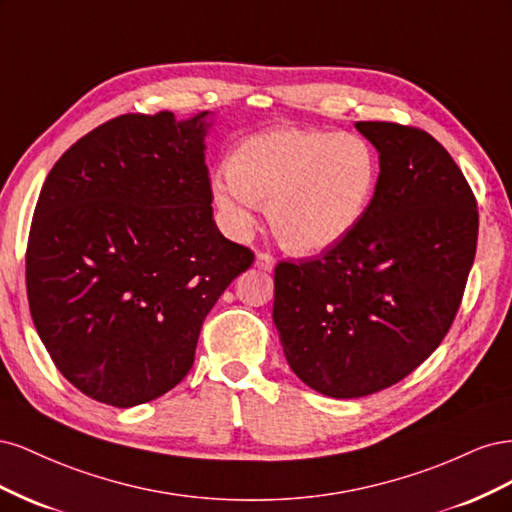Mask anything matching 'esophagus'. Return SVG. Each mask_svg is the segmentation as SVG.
<instances>
[{
	"mask_svg": "<svg viewBox=\"0 0 512 512\" xmlns=\"http://www.w3.org/2000/svg\"><path fill=\"white\" fill-rule=\"evenodd\" d=\"M256 267L262 269V271H273L275 258H273L271 254H267V252H260V254L256 256Z\"/></svg>",
	"mask_w": 512,
	"mask_h": 512,
	"instance_id": "esophagus-1",
	"label": "esophagus"
}]
</instances>
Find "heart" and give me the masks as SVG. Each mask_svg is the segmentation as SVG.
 I'll return each instance as SVG.
<instances>
[{"mask_svg":"<svg viewBox=\"0 0 512 512\" xmlns=\"http://www.w3.org/2000/svg\"><path fill=\"white\" fill-rule=\"evenodd\" d=\"M378 158L363 136L316 128H271L247 136L230 168L211 181L230 232L243 235L260 203L288 250L320 254L346 239L376 192Z\"/></svg>","mask_w":512,"mask_h":512,"instance_id":"obj_1","label":"heart"}]
</instances>
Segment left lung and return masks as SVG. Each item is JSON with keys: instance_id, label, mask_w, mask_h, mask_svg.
Instances as JSON below:
<instances>
[{"instance_id": "obj_1", "label": "left lung", "mask_w": 512, "mask_h": 512, "mask_svg": "<svg viewBox=\"0 0 512 512\" xmlns=\"http://www.w3.org/2000/svg\"><path fill=\"white\" fill-rule=\"evenodd\" d=\"M354 126L380 153L365 215L318 258L275 267L286 361L335 399L389 389L440 346L478 237L472 188L436 138L391 121Z\"/></svg>"}]
</instances>
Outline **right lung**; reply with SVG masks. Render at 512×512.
Returning <instances> with one entry per match:
<instances>
[{"mask_svg":"<svg viewBox=\"0 0 512 512\" xmlns=\"http://www.w3.org/2000/svg\"><path fill=\"white\" fill-rule=\"evenodd\" d=\"M207 115H119L42 185L29 312L55 367L102 404H145L188 376L211 307L254 262L213 220Z\"/></svg>","mask_w":512,"mask_h":512,"instance_id":"1","label":"right lung"}]
</instances>
